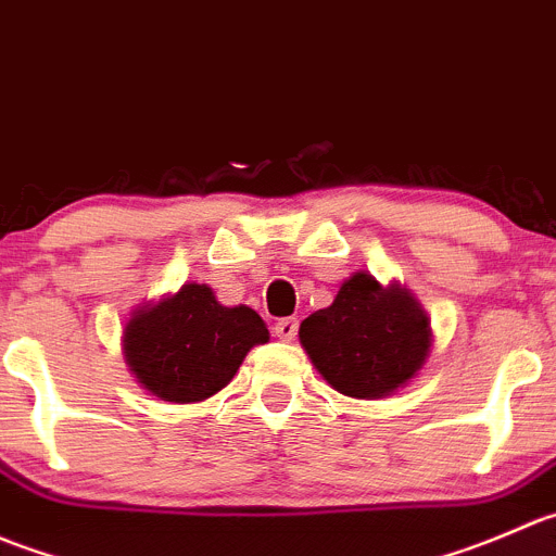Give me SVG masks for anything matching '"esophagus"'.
Segmentation results:
<instances>
[{
	"instance_id": "esophagus-1",
	"label": "esophagus",
	"mask_w": 556,
	"mask_h": 556,
	"mask_svg": "<svg viewBox=\"0 0 556 556\" xmlns=\"http://www.w3.org/2000/svg\"><path fill=\"white\" fill-rule=\"evenodd\" d=\"M296 327H300V321L296 318H280V321H276V327H273V332H276L278 340H294L296 334Z\"/></svg>"
}]
</instances>
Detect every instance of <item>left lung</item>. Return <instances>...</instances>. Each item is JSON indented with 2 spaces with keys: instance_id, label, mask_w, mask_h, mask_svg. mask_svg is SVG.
<instances>
[{
  "instance_id": "8db88e82",
  "label": "left lung",
  "mask_w": 556,
  "mask_h": 556,
  "mask_svg": "<svg viewBox=\"0 0 556 556\" xmlns=\"http://www.w3.org/2000/svg\"><path fill=\"white\" fill-rule=\"evenodd\" d=\"M300 343L334 392L381 400L419 376L432 354V327L400 280L383 286L370 273H354L332 305L300 324Z\"/></svg>"
}]
</instances>
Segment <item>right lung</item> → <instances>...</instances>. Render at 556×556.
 Instances as JSON below:
<instances>
[{
    "label": "right lung",
    "mask_w": 556,
    "mask_h": 556,
    "mask_svg": "<svg viewBox=\"0 0 556 556\" xmlns=\"http://www.w3.org/2000/svg\"><path fill=\"white\" fill-rule=\"evenodd\" d=\"M267 340V324L254 307H227L207 283H184L131 311L121 345L148 394L186 405L222 392L249 351Z\"/></svg>",
    "instance_id": "obj_1"
}]
</instances>
